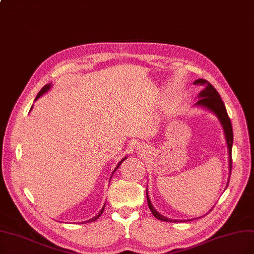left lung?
Returning <instances> with one entry per match:
<instances>
[{
    "label": "left lung",
    "mask_w": 254,
    "mask_h": 254,
    "mask_svg": "<svg viewBox=\"0 0 254 254\" xmlns=\"http://www.w3.org/2000/svg\"><path fill=\"white\" fill-rule=\"evenodd\" d=\"M193 84H195V85L198 84L200 86H203V90L200 91L199 94H198L199 100L194 104L195 106L204 107V108H206L208 110L212 111L214 115L217 117V119L220 120L221 125L223 126L225 137H226L227 147H228V154H229V180H230V174H231V169H232V156H231V153H232V143H233V131H232L231 121H230V119L228 117V113H227L225 104H224V102L221 99V95L218 94L216 89L208 81L204 80V78H198V80H196ZM146 195H147V202H148V206H149L150 211L157 218V220L163 221V222H173V223L182 222V221H179V220H171V218H168V217H166V216L160 214L159 212L155 210L154 207L152 206V204L150 202V198H149V196H148L147 189H146ZM188 221H191V220H188ZM185 222H187V221H185Z\"/></svg>",
    "instance_id": "1"
}]
</instances>
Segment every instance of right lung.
I'll return each instance as SVG.
<instances>
[{
  "label": "right lung",
  "instance_id": "right-lung-1",
  "mask_svg": "<svg viewBox=\"0 0 254 254\" xmlns=\"http://www.w3.org/2000/svg\"><path fill=\"white\" fill-rule=\"evenodd\" d=\"M50 88H51V83H50V84H47V85H45V86H44V87H43V88L41 89V91H40V92L38 93V95H37V98H36V101H37V100H38V99H39L40 97H42V95H43L44 93H45V92H47V91H48V90H49ZM31 109H32V106H31ZM31 109H30V110H31ZM125 159H127V157H124V159H123V160H122V161H121V162H120V163L118 164V166H117V167H116L115 171H116V170H117V169H118V168L120 167V165H121L122 163H123V161H124ZM115 171H113V172H112V174H113V173H115ZM104 208H105V205H104V207L102 208V210H101V211L99 212V214H98V215H95L94 217L90 218V220H88V221H86V222H84V223H90V222H94V221H97V220H98V218H99V217L101 216V214L103 213V211H104Z\"/></svg>",
  "mask_w": 254,
  "mask_h": 254
}]
</instances>
